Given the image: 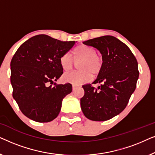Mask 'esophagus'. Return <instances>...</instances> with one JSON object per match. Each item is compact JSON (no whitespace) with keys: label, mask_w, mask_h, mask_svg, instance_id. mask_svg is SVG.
Returning <instances> with one entry per match:
<instances>
[{"label":"esophagus","mask_w":155,"mask_h":155,"mask_svg":"<svg viewBox=\"0 0 155 155\" xmlns=\"http://www.w3.org/2000/svg\"><path fill=\"white\" fill-rule=\"evenodd\" d=\"M78 87V86H77V85H73V90L75 91Z\"/></svg>","instance_id":"esophagus-1"}]
</instances>
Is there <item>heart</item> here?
Returning a JSON list of instances; mask_svg holds the SVG:
<instances>
[{"instance_id":"obj_1","label":"heart","mask_w":155,"mask_h":155,"mask_svg":"<svg viewBox=\"0 0 155 155\" xmlns=\"http://www.w3.org/2000/svg\"><path fill=\"white\" fill-rule=\"evenodd\" d=\"M73 58L75 62L80 61L78 66L80 71L66 73L63 75V80L68 83L75 85L86 83L92 79V74L93 75H97L102 68V58L90 46H78L74 50ZM60 65L64 71H69L73 68V61L68 54H63L61 57Z\"/></svg>"}]
</instances>
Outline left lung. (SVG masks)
Listing matches in <instances>:
<instances>
[{
	"instance_id": "left-lung-1",
	"label": "left lung",
	"mask_w": 155,
	"mask_h": 155,
	"mask_svg": "<svg viewBox=\"0 0 155 155\" xmlns=\"http://www.w3.org/2000/svg\"><path fill=\"white\" fill-rule=\"evenodd\" d=\"M102 56V68L92 84L82 86L80 106L84 115L94 121H104L124 111L135 90L139 77L136 58L128 46L115 37L106 35L83 41Z\"/></svg>"
}]
</instances>
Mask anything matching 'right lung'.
Returning a JSON list of instances; mask_svg holds the SVG:
<instances>
[{"instance_id":"obj_1","label":"right lung","mask_w":155,"mask_h":155,"mask_svg":"<svg viewBox=\"0 0 155 155\" xmlns=\"http://www.w3.org/2000/svg\"><path fill=\"white\" fill-rule=\"evenodd\" d=\"M76 42L39 35L17 50L10 63L12 97L27 118L47 123L58 116L63 99L72 92V85L51 84L63 74L60 58Z\"/></svg>"}]
</instances>
